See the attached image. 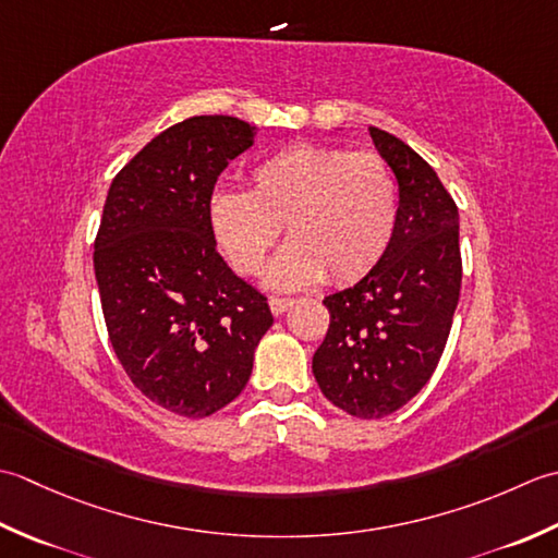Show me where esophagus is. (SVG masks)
I'll list each match as a JSON object with an SVG mask.
<instances>
[{
	"label": "esophagus",
	"mask_w": 558,
	"mask_h": 558,
	"mask_svg": "<svg viewBox=\"0 0 558 558\" xmlns=\"http://www.w3.org/2000/svg\"><path fill=\"white\" fill-rule=\"evenodd\" d=\"M293 305V299H281V295H275V299H269V311L275 315L287 313Z\"/></svg>",
	"instance_id": "1"
}]
</instances>
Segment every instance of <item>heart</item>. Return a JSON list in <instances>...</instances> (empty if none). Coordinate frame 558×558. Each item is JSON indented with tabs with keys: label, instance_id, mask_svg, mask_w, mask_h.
Instances as JSON below:
<instances>
[{
	"label": "heart",
	"instance_id": "heart-1",
	"mask_svg": "<svg viewBox=\"0 0 558 558\" xmlns=\"http://www.w3.org/2000/svg\"><path fill=\"white\" fill-rule=\"evenodd\" d=\"M216 243L229 265L253 277L277 245L269 281L295 289L315 279L349 283L380 263L400 223V185L375 151L295 144L250 173V192L221 190L209 204Z\"/></svg>",
	"mask_w": 558,
	"mask_h": 558
}]
</instances>
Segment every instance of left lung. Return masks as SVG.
Wrapping results in <instances>:
<instances>
[{"mask_svg": "<svg viewBox=\"0 0 558 558\" xmlns=\"http://www.w3.org/2000/svg\"><path fill=\"white\" fill-rule=\"evenodd\" d=\"M400 183V223L385 257L349 289L325 295L329 327L313 375L335 407L383 418L434 375L460 301L458 204L422 156L371 128Z\"/></svg>", "mask_w": 558, "mask_h": 558, "instance_id": "1", "label": "left lung"}]
</instances>
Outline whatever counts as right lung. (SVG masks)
I'll return each instance as SVG.
<instances>
[{
  "label": "right lung",
  "mask_w": 558,
  "mask_h": 558,
  "mask_svg": "<svg viewBox=\"0 0 558 558\" xmlns=\"http://www.w3.org/2000/svg\"><path fill=\"white\" fill-rule=\"evenodd\" d=\"M253 144L229 116L173 124L112 178L94 243L108 337L134 388L204 418L233 402L275 323L267 295L216 250L209 204L223 168Z\"/></svg>",
  "instance_id": "add662e5"
}]
</instances>
